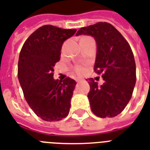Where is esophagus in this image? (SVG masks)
Here are the masks:
<instances>
[{
	"mask_svg": "<svg viewBox=\"0 0 150 150\" xmlns=\"http://www.w3.org/2000/svg\"><path fill=\"white\" fill-rule=\"evenodd\" d=\"M81 81H83L82 79H76V82H81Z\"/></svg>",
	"mask_w": 150,
	"mask_h": 150,
	"instance_id": "1",
	"label": "esophagus"
}]
</instances>
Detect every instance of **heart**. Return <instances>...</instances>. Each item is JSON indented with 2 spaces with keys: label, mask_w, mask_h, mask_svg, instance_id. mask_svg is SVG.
Instances as JSON below:
<instances>
[{
  "label": "heart",
  "mask_w": 150,
  "mask_h": 150,
  "mask_svg": "<svg viewBox=\"0 0 150 150\" xmlns=\"http://www.w3.org/2000/svg\"><path fill=\"white\" fill-rule=\"evenodd\" d=\"M75 70H76L77 74H81L83 71H84V69H83V67H82V66H76V67H75Z\"/></svg>",
  "instance_id": "b5f03b06"
}]
</instances>
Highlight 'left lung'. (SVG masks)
Here are the masks:
<instances>
[{"label":"left lung","instance_id":"1","mask_svg":"<svg viewBox=\"0 0 150 150\" xmlns=\"http://www.w3.org/2000/svg\"><path fill=\"white\" fill-rule=\"evenodd\" d=\"M76 36L94 38L97 52L94 69L103 73L104 83L98 86L92 78L88 98L91 111L102 118L113 117L125 110L132 98L136 82V67L129 44L117 29L108 23L81 28Z\"/></svg>","mask_w":150,"mask_h":150}]
</instances>
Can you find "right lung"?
<instances>
[{"mask_svg":"<svg viewBox=\"0 0 150 150\" xmlns=\"http://www.w3.org/2000/svg\"><path fill=\"white\" fill-rule=\"evenodd\" d=\"M76 30L43 25L24 43L18 63V78L28 105L46 121H58L67 117L76 83L67 77L62 81L53 77L63 43Z\"/></svg>","mask_w":150,"mask_h":150,"instance_id":"add662e5","label":"right lung"}]
</instances>
